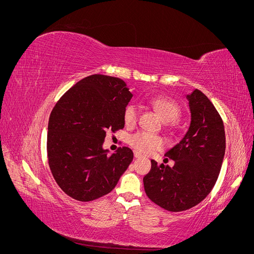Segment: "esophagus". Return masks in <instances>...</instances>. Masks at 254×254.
Instances as JSON below:
<instances>
[{
  "instance_id": "1",
  "label": "esophagus",
  "mask_w": 254,
  "mask_h": 254,
  "mask_svg": "<svg viewBox=\"0 0 254 254\" xmlns=\"http://www.w3.org/2000/svg\"><path fill=\"white\" fill-rule=\"evenodd\" d=\"M134 157L135 158H141L142 157V155L140 152H137V151H134Z\"/></svg>"
}]
</instances>
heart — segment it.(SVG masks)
I'll list each match as a JSON object with an SVG mask.
<instances>
[{"mask_svg":"<svg viewBox=\"0 0 254 254\" xmlns=\"http://www.w3.org/2000/svg\"><path fill=\"white\" fill-rule=\"evenodd\" d=\"M150 104L153 107V109L160 115V118L166 123L175 121L181 113L180 106L172 98L164 96L153 97L150 101ZM137 119H139V108H137V106L134 104L128 105L124 110V122L126 126H134ZM129 145L139 152L152 153L164 147V141L159 135L139 131L129 137Z\"/></svg>","mask_w":254,"mask_h":254,"instance_id":"b5f03b06","label":"heart"}]
</instances>
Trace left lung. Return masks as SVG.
<instances>
[{
  "instance_id": "obj_1",
  "label": "left lung",
  "mask_w": 254,
  "mask_h": 254,
  "mask_svg": "<svg viewBox=\"0 0 254 254\" xmlns=\"http://www.w3.org/2000/svg\"><path fill=\"white\" fill-rule=\"evenodd\" d=\"M190 125L187 134L165 156L173 167L151 160V170L143 178L145 193L152 202L171 212L190 209L211 193L224 161V122L201 91L187 95Z\"/></svg>"
}]
</instances>
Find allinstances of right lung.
Returning <instances> with one entry per match:
<instances>
[{
  "label": "right lung",
  "mask_w": 254,
  "mask_h": 254,
  "mask_svg": "<svg viewBox=\"0 0 254 254\" xmlns=\"http://www.w3.org/2000/svg\"><path fill=\"white\" fill-rule=\"evenodd\" d=\"M132 93L124 80L94 74L79 80L54 107L48 127V158L54 179L66 195L92 201L115 188L133 159L128 147L108 156L106 131L125 126Z\"/></svg>",
  "instance_id": "right-lung-1"
}]
</instances>
